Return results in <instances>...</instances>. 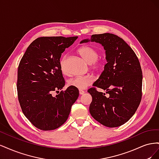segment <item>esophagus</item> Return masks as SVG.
<instances>
[{
	"instance_id": "obj_1",
	"label": "esophagus",
	"mask_w": 159,
	"mask_h": 159,
	"mask_svg": "<svg viewBox=\"0 0 159 159\" xmlns=\"http://www.w3.org/2000/svg\"><path fill=\"white\" fill-rule=\"evenodd\" d=\"M79 93L80 95H84L85 93V91H82V90H80L79 91Z\"/></svg>"
}]
</instances>
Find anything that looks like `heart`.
I'll list each match as a JSON object with an SVG mask.
<instances>
[{
	"mask_svg": "<svg viewBox=\"0 0 159 159\" xmlns=\"http://www.w3.org/2000/svg\"><path fill=\"white\" fill-rule=\"evenodd\" d=\"M78 53L88 64H90L91 70L100 71L104 69L106 61L104 59L99 57V52L95 48L89 45H85L80 48ZM66 56H63L60 58L59 62L61 71L65 75L68 74V71L66 67ZM93 81V78L90 75L76 76L68 80V85L71 88L81 90L87 88L88 86L91 85Z\"/></svg>",
	"mask_w": 159,
	"mask_h": 159,
	"instance_id": "obj_1",
	"label": "heart"
}]
</instances>
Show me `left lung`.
<instances>
[{"label": "left lung", "instance_id": "1", "mask_svg": "<svg viewBox=\"0 0 159 159\" xmlns=\"http://www.w3.org/2000/svg\"><path fill=\"white\" fill-rule=\"evenodd\" d=\"M90 40L104 47L107 61L94 87L88 90L92 97L90 114L105 127H119L131 118L141 103L143 74L140 62L131 48L117 35L93 34ZM89 41L86 39L81 43ZM96 87L106 90L109 97L99 93Z\"/></svg>", "mask_w": 159, "mask_h": 159}]
</instances>
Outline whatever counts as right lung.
Listing matches in <instances>:
<instances>
[{"label":"right lung","mask_w":159,"mask_h":159,"mask_svg":"<svg viewBox=\"0 0 159 159\" xmlns=\"http://www.w3.org/2000/svg\"><path fill=\"white\" fill-rule=\"evenodd\" d=\"M78 36L40 37L28 47L19 64L18 99L24 115L34 126L50 131L68 119L79 90L68 87L61 91L65 80L60 68L62 53ZM55 91L58 95L53 96Z\"/></svg>","instance_id":"add662e5"}]
</instances>
